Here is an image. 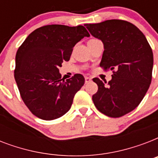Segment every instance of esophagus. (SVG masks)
<instances>
[{
	"mask_svg": "<svg viewBox=\"0 0 158 158\" xmlns=\"http://www.w3.org/2000/svg\"><path fill=\"white\" fill-rule=\"evenodd\" d=\"M91 80L92 78H90V77H85V83H86V84H88L89 82H91Z\"/></svg>",
	"mask_w": 158,
	"mask_h": 158,
	"instance_id": "esophagus-1",
	"label": "esophagus"
}]
</instances>
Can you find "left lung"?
<instances>
[{
  "instance_id": "1",
  "label": "left lung",
  "mask_w": 158,
  "mask_h": 158,
  "mask_svg": "<svg viewBox=\"0 0 158 158\" xmlns=\"http://www.w3.org/2000/svg\"><path fill=\"white\" fill-rule=\"evenodd\" d=\"M84 25L103 43L100 66L113 70L107 84L98 78L93 79L98 87L93 96L94 105L109 117L123 116L139 105L149 88L153 66L152 48L143 33L128 21L109 19Z\"/></svg>"
}]
</instances>
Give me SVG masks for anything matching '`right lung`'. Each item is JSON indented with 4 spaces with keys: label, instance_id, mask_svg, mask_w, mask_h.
<instances>
[{
    "label": "right lung",
    "instance_id": "right-lung-1",
    "mask_svg": "<svg viewBox=\"0 0 158 158\" xmlns=\"http://www.w3.org/2000/svg\"><path fill=\"white\" fill-rule=\"evenodd\" d=\"M89 36L82 25L50 24L32 32L19 48L15 79L21 98L37 117L55 120L70 109L84 77L75 74L64 80L59 68L69 60L74 45Z\"/></svg>",
    "mask_w": 158,
    "mask_h": 158
}]
</instances>
